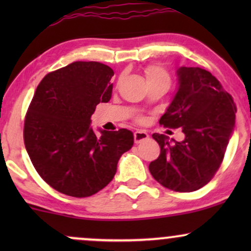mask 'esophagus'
Returning a JSON list of instances; mask_svg holds the SVG:
<instances>
[{"label":"esophagus","instance_id":"esophagus-1","mask_svg":"<svg viewBox=\"0 0 251 251\" xmlns=\"http://www.w3.org/2000/svg\"><path fill=\"white\" fill-rule=\"evenodd\" d=\"M149 139V134L145 131H135L134 132V143L139 144L144 140Z\"/></svg>","mask_w":251,"mask_h":251}]
</instances>
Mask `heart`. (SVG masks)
I'll return each mask as SVG.
<instances>
[{
  "mask_svg": "<svg viewBox=\"0 0 251 251\" xmlns=\"http://www.w3.org/2000/svg\"><path fill=\"white\" fill-rule=\"evenodd\" d=\"M146 80L149 81H164L169 83L171 81V76L168 73V71L164 70L160 66H150L146 68Z\"/></svg>",
  "mask_w": 251,
  "mask_h": 251,
  "instance_id": "1",
  "label": "heart"
}]
</instances>
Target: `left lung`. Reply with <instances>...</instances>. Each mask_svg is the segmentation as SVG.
Returning <instances> with one entry per match:
<instances>
[{
  "instance_id": "left-lung-1",
  "label": "left lung",
  "mask_w": 251,
  "mask_h": 251,
  "mask_svg": "<svg viewBox=\"0 0 251 251\" xmlns=\"http://www.w3.org/2000/svg\"><path fill=\"white\" fill-rule=\"evenodd\" d=\"M178 88L160 118L164 127L181 128L183 142L153 133L160 154L149 170L163 186L178 192L203 188L220 168L235 127L236 106L216 77L200 67H179Z\"/></svg>"
}]
</instances>
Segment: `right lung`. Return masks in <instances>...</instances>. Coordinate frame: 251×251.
Masks as SVG:
<instances>
[{
  "label": "right lung",
  "instance_id": "add662e5",
  "mask_svg": "<svg viewBox=\"0 0 251 251\" xmlns=\"http://www.w3.org/2000/svg\"><path fill=\"white\" fill-rule=\"evenodd\" d=\"M111 67L76 61L41 80L25 119V145L37 174L56 191L88 197L113 179L124 152L133 146V133L100 129L91 117L99 102L112 97Z\"/></svg>",
  "mask_w": 251,
  "mask_h": 251
}]
</instances>
